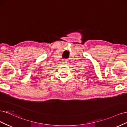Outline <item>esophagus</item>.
<instances>
[{
	"instance_id": "1",
	"label": "esophagus",
	"mask_w": 127,
	"mask_h": 127,
	"mask_svg": "<svg viewBox=\"0 0 127 127\" xmlns=\"http://www.w3.org/2000/svg\"><path fill=\"white\" fill-rule=\"evenodd\" d=\"M66 62V61H65V60H63V63H65Z\"/></svg>"
}]
</instances>
